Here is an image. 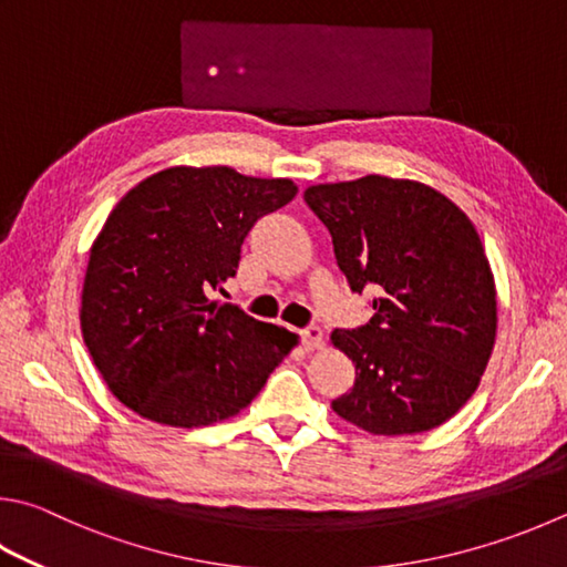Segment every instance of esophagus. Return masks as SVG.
<instances>
[{
    "instance_id": "1",
    "label": "esophagus",
    "mask_w": 567,
    "mask_h": 567,
    "mask_svg": "<svg viewBox=\"0 0 567 567\" xmlns=\"http://www.w3.org/2000/svg\"><path fill=\"white\" fill-rule=\"evenodd\" d=\"M302 344L305 349H322L324 347V332L319 327H307L302 329Z\"/></svg>"
}]
</instances>
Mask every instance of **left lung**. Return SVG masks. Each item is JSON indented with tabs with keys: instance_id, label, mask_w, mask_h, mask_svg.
Here are the masks:
<instances>
[{
	"instance_id": "8db88e82",
	"label": "left lung",
	"mask_w": 567,
	"mask_h": 567,
	"mask_svg": "<svg viewBox=\"0 0 567 567\" xmlns=\"http://www.w3.org/2000/svg\"><path fill=\"white\" fill-rule=\"evenodd\" d=\"M349 287H374L372 319L329 342L354 364L332 401L347 424L411 436L444 424L478 389L496 344V280L476 225L444 193L409 178L307 185Z\"/></svg>"
}]
</instances>
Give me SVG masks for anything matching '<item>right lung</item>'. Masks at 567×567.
Here are the masks:
<instances>
[{"label":"right lung","instance_id":"add662e5","mask_svg":"<svg viewBox=\"0 0 567 567\" xmlns=\"http://www.w3.org/2000/svg\"><path fill=\"white\" fill-rule=\"evenodd\" d=\"M290 178L173 166L123 195L91 243L81 337L111 394L163 426L238 416L297 347L208 292L235 275L257 218L290 203Z\"/></svg>","mask_w":567,"mask_h":567}]
</instances>
